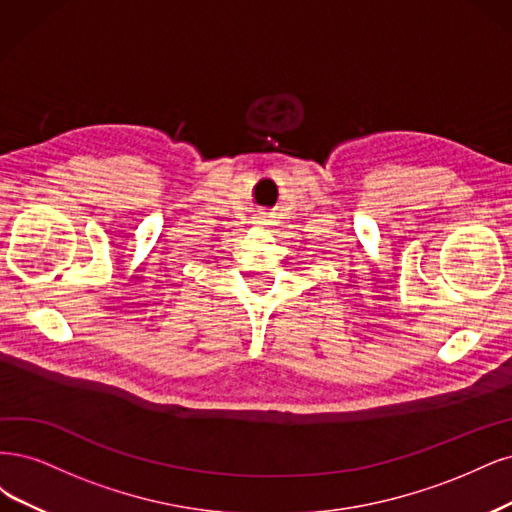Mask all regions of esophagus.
Instances as JSON below:
<instances>
[{
	"mask_svg": "<svg viewBox=\"0 0 512 512\" xmlns=\"http://www.w3.org/2000/svg\"><path fill=\"white\" fill-rule=\"evenodd\" d=\"M255 225H257V227H270V225H274V223H272V219H268V217H255Z\"/></svg>",
	"mask_w": 512,
	"mask_h": 512,
	"instance_id": "obj_1",
	"label": "esophagus"
}]
</instances>
